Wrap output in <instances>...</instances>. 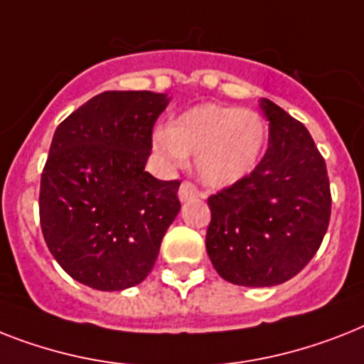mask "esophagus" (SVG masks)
<instances>
[{
  "instance_id": "obj_1",
  "label": "esophagus",
  "mask_w": 364,
  "mask_h": 364,
  "mask_svg": "<svg viewBox=\"0 0 364 364\" xmlns=\"http://www.w3.org/2000/svg\"><path fill=\"white\" fill-rule=\"evenodd\" d=\"M200 194H202L200 188H198L192 181H183L181 187H179V200H181V202H187V200H192V198L200 196Z\"/></svg>"
}]
</instances>
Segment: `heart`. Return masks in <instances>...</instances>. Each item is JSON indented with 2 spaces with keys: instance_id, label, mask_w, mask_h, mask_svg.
Wrapping results in <instances>:
<instances>
[{
  "instance_id": "b5f03b06",
  "label": "heart",
  "mask_w": 364,
  "mask_h": 364,
  "mask_svg": "<svg viewBox=\"0 0 364 364\" xmlns=\"http://www.w3.org/2000/svg\"><path fill=\"white\" fill-rule=\"evenodd\" d=\"M267 141L262 115L235 106L200 105L153 136L156 153L170 164L196 155L198 173L213 187H228L258 166Z\"/></svg>"
}]
</instances>
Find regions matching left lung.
I'll list each match as a JSON object with an SVG mask.
<instances>
[{
	"label": "left lung",
	"instance_id": "1",
	"mask_svg": "<svg viewBox=\"0 0 364 364\" xmlns=\"http://www.w3.org/2000/svg\"><path fill=\"white\" fill-rule=\"evenodd\" d=\"M269 146L252 172L208 198L205 249L224 280L282 284L320 249L331 217L326 161L306 127L269 99Z\"/></svg>",
	"mask_w": 364,
	"mask_h": 364
}]
</instances>
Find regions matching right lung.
Instances as JSON below:
<instances>
[{
	"instance_id": "add662e5",
	"label": "right lung",
	"mask_w": 364,
	"mask_h": 364,
	"mask_svg": "<svg viewBox=\"0 0 364 364\" xmlns=\"http://www.w3.org/2000/svg\"><path fill=\"white\" fill-rule=\"evenodd\" d=\"M166 106L162 93L105 91L55 129L41 176V228L63 271L90 288L140 284L181 209V181L144 170Z\"/></svg>"
}]
</instances>
